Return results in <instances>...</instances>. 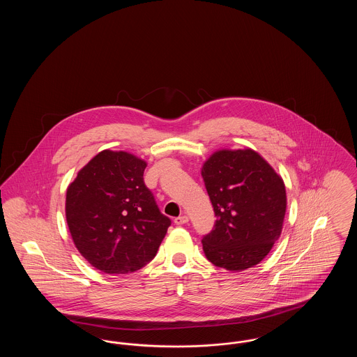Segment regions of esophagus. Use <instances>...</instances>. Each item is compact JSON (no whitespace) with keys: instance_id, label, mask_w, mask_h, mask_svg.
<instances>
[{"instance_id":"34e87169","label":"esophagus","mask_w":357,"mask_h":357,"mask_svg":"<svg viewBox=\"0 0 357 357\" xmlns=\"http://www.w3.org/2000/svg\"><path fill=\"white\" fill-rule=\"evenodd\" d=\"M174 222H175V225H179V226H181V225H185V223L188 222V217L183 214V215H179V217H176V218L174 220Z\"/></svg>"}]
</instances>
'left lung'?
Returning a JSON list of instances; mask_svg holds the SVG:
<instances>
[{
	"instance_id": "1",
	"label": "left lung",
	"mask_w": 357,
	"mask_h": 357,
	"mask_svg": "<svg viewBox=\"0 0 357 357\" xmlns=\"http://www.w3.org/2000/svg\"><path fill=\"white\" fill-rule=\"evenodd\" d=\"M202 178L217 217L202 239L206 258L230 272L253 268L282 231V178L252 149L215 151L204 162Z\"/></svg>"
}]
</instances>
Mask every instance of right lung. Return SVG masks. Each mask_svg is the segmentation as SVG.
<instances>
[{
	"label": "right lung",
	"instance_id": "obj_1",
	"mask_svg": "<svg viewBox=\"0 0 357 357\" xmlns=\"http://www.w3.org/2000/svg\"><path fill=\"white\" fill-rule=\"evenodd\" d=\"M147 163L104 150L67 188L66 217L80 255L108 274L135 272L153 259L171 225L143 181Z\"/></svg>",
	"mask_w": 357,
	"mask_h": 357
}]
</instances>
